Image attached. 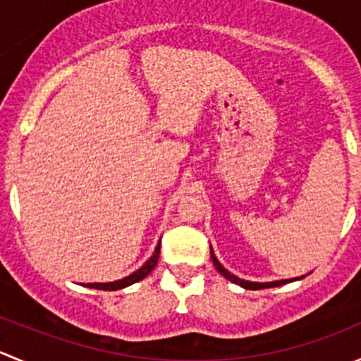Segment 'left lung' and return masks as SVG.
<instances>
[{"instance_id":"obj_1","label":"left lung","mask_w":361,"mask_h":361,"mask_svg":"<svg viewBox=\"0 0 361 361\" xmlns=\"http://www.w3.org/2000/svg\"><path fill=\"white\" fill-rule=\"evenodd\" d=\"M211 258H213V264L214 267H216V271L220 272L221 276H225V278L228 279V281L235 283V285L243 286V288L246 290H262V288H274V286H281L285 285V283H290V281H295V279H300V278H293V279H283V281H274V283H251V281H243V279L235 278L234 274H231V272L227 271L225 267H221L220 262L216 260V257L213 255V251H211Z\"/></svg>"}]
</instances>
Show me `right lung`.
<instances>
[{"label": "right lung", "mask_w": 361, "mask_h": 361, "mask_svg": "<svg viewBox=\"0 0 361 361\" xmlns=\"http://www.w3.org/2000/svg\"><path fill=\"white\" fill-rule=\"evenodd\" d=\"M159 253H160V245L155 248V253L152 255L150 260L147 262V264L143 265L141 269H137L134 274L127 276V278L120 279V281H115V283H89V285H83V286H89V288H94V290H108V292H111V290H120V288H126V286L133 285V283H137L141 281V279L147 278L148 274H150L152 271L155 269V265H157L159 262Z\"/></svg>", "instance_id": "obj_1"}]
</instances>
